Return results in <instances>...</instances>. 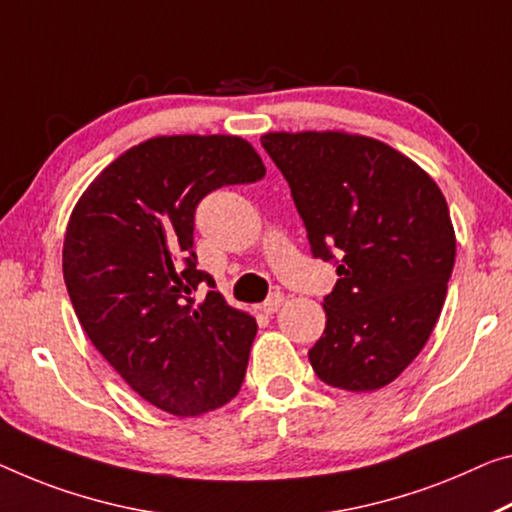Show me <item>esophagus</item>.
I'll use <instances>...</instances> for the list:
<instances>
[{"label": "esophagus", "mask_w": 512, "mask_h": 512, "mask_svg": "<svg viewBox=\"0 0 512 512\" xmlns=\"http://www.w3.org/2000/svg\"><path fill=\"white\" fill-rule=\"evenodd\" d=\"M283 302H286V297H283V293H272L270 297H267V300L263 302V306H261V311L263 313H277L281 306H283Z\"/></svg>", "instance_id": "esophagus-1"}]
</instances>
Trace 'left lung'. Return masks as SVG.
I'll return each mask as SVG.
<instances>
[{
    "label": "left lung",
    "instance_id": "obj_1",
    "mask_svg": "<svg viewBox=\"0 0 512 512\" xmlns=\"http://www.w3.org/2000/svg\"><path fill=\"white\" fill-rule=\"evenodd\" d=\"M261 144L288 180L311 254L336 263L313 371L345 391L387 387L423 350L446 300L455 231L442 190L373 137L267 132Z\"/></svg>",
    "mask_w": 512,
    "mask_h": 512
}]
</instances>
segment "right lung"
<instances>
[{
	"mask_svg": "<svg viewBox=\"0 0 512 512\" xmlns=\"http://www.w3.org/2000/svg\"><path fill=\"white\" fill-rule=\"evenodd\" d=\"M265 176L235 135H162L107 164L70 212L64 281L86 336L132 391L176 416L238 396L256 320L196 270L194 210L224 185Z\"/></svg>",
	"mask_w": 512,
	"mask_h": 512,
	"instance_id": "1",
	"label": "right lung"
}]
</instances>
